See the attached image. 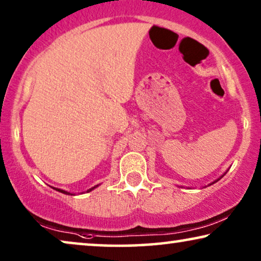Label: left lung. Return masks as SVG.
I'll return each instance as SVG.
<instances>
[{
    "label": "left lung",
    "mask_w": 261,
    "mask_h": 261,
    "mask_svg": "<svg viewBox=\"0 0 261 261\" xmlns=\"http://www.w3.org/2000/svg\"><path fill=\"white\" fill-rule=\"evenodd\" d=\"M210 185H211V184H210Z\"/></svg>",
    "instance_id": "obj_1"
}]
</instances>
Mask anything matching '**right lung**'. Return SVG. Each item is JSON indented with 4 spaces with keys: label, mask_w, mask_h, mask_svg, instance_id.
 Masks as SVG:
<instances>
[{
    "label": "right lung",
    "mask_w": 261,
    "mask_h": 261,
    "mask_svg": "<svg viewBox=\"0 0 261 261\" xmlns=\"http://www.w3.org/2000/svg\"><path fill=\"white\" fill-rule=\"evenodd\" d=\"M95 188H92V189H90L89 190V191H91V190H93ZM55 190H57V191H60V192H63V193H67V194H69V192H65V191H63V190H60V189H55Z\"/></svg>",
    "instance_id": "add662e5"
}]
</instances>
